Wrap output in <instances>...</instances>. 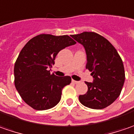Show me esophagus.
<instances>
[{
    "label": "esophagus",
    "mask_w": 134,
    "mask_h": 134,
    "mask_svg": "<svg viewBox=\"0 0 134 134\" xmlns=\"http://www.w3.org/2000/svg\"><path fill=\"white\" fill-rule=\"evenodd\" d=\"M72 83H74V84H78V83H79V81H75V80H72Z\"/></svg>",
    "instance_id": "obj_1"
}]
</instances>
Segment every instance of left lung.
<instances>
[{"mask_svg":"<svg viewBox=\"0 0 134 134\" xmlns=\"http://www.w3.org/2000/svg\"><path fill=\"white\" fill-rule=\"evenodd\" d=\"M71 37L84 46L87 54L86 68L93 77V82H85L88 90L79 96V101L89 108H105L122 91L125 79L122 58L108 40L96 32H84Z\"/></svg>","mask_w":134,"mask_h":134,"instance_id":"8db88e82","label":"left lung"}]
</instances>
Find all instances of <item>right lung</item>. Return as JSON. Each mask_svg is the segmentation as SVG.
<instances>
[{
	"label": "right lung",
	"instance_id": "1",
	"mask_svg": "<svg viewBox=\"0 0 134 134\" xmlns=\"http://www.w3.org/2000/svg\"><path fill=\"white\" fill-rule=\"evenodd\" d=\"M76 42L68 35L41 34L21 49L14 67L15 86L22 99L37 110H48L61 100L62 91L71 82L70 76L50 74L55 58L62 49Z\"/></svg>",
	"mask_w": 134,
	"mask_h": 134
}]
</instances>
